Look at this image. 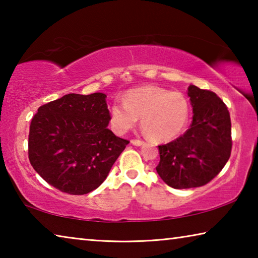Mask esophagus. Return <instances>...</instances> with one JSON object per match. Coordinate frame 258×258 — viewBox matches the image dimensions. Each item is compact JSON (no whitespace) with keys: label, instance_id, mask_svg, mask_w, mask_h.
I'll use <instances>...</instances> for the list:
<instances>
[{"label":"esophagus","instance_id":"esophagus-1","mask_svg":"<svg viewBox=\"0 0 258 258\" xmlns=\"http://www.w3.org/2000/svg\"><path fill=\"white\" fill-rule=\"evenodd\" d=\"M131 143H132L133 146H138V147H140V146H143L145 145V141H142V140H131Z\"/></svg>","mask_w":258,"mask_h":258}]
</instances>
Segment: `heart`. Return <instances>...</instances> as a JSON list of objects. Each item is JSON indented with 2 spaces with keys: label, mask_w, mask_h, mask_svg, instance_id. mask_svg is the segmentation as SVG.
Masks as SVG:
<instances>
[{
  "label": "heart",
  "mask_w": 258,
  "mask_h": 258,
  "mask_svg": "<svg viewBox=\"0 0 258 258\" xmlns=\"http://www.w3.org/2000/svg\"><path fill=\"white\" fill-rule=\"evenodd\" d=\"M189 113V102L182 93L148 85L130 90L123 102L112 104L110 124L116 133L124 134L141 118L142 128L148 137L167 142L183 132Z\"/></svg>",
  "instance_id": "heart-1"
}]
</instances>
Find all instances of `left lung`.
<instances>
[{"label": "left lung", "instance_id": "8db88e82", "mask_svg": "<svg viewBox=\"0 0 258 258\" xmlns=\"http://www.w3.org/2000/svg\"><path fill=\"white\" fill-rule=\"evenodd\" d=\"M192 112L190 128L174 141L159 146L157 173L174 189L207 184L228 163L232 148L231 119L225 103L212 92L187 87Z\"/></svg>", "mask_w": 258, "mask_h": 258}]
</instances>
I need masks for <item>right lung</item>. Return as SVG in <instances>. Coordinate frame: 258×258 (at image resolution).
<instances>
[{
  "label": "right lung",
  "instance_id": "right-lung-1",
  "mask_svg": "<svg viewBox=\"0 0 258 258\" xmlns=\"http://www.w3.org/2000/svg\"><path fill=\"white\" fill-rule=\"evenodd\" d=\"M107 95L69 93L38 108L28 157L43 180L69 195H86L106 180L130 141L108 128Z\"/></svg>",
  "mask_w": 258,
  "mask_h": 258
}]
</instances>
